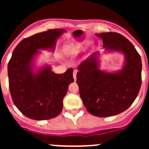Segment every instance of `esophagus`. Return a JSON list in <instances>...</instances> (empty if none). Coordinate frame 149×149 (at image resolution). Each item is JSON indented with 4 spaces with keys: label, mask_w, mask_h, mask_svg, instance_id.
I'll list each match as a JSON object with an SVG mask.
<instances>
[{
    "label": "esophagus",
    "mask_w": 149,
    "mask_h": 149,
    "mask_svg": "<svg viewBox=\"0 0 149 149\" xmlns=\"http://www.w3.org/2000/svg\"><path fill=\"white\" fill-rule=\"evenodd\" d=\"M77 71L74 69L73 72V77H74V81H76V79H77V77H76V76H77Z\"/></svg>",
    "instance_id": "esophagus-1"
}]
</instances>
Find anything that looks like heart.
Instances as JSON below:
<instances>
[{
    "label": "heart",
    "mask_w": 149,
    "mask_h": 149,
    "mask_svg": "<svg viewBox=\"0 0 149 149\" xmlns=\"http://www.w3.org/2000/svg\"><path fill=\"white\" fill-rule=\"evenodd\" d=\"M82 48V43H72L66 48L67 54L73 56L76 54ZM89 48H91V45H89Z\"/></svg>",
    "instance_id": "b5f03b06"
}]
</instances>
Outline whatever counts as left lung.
Masks as SVG:
<instances>
[{"instance_id": "8db88e82", "label": "left lung", "mask_w": 149, "mask_h": 149, "mask_svg": "<svg viewBox=\"0 0 149 149\" xmlns=\"http://www.w3.org/2000/svg\"><path fill=\"white\" fill-rule=\"evenodd\" d=\"M106 50L122 51L126 60L118 73L98 68L93 54L77 66L79 93L88 112L98 117L112 116L127 110L136 99L142 84L141 57L132 43L116 32L97 34Z\"/></svg>"}]
</instances>
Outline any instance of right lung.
<instances>
[{
    "label": "right lung",
    "mask_w": 149,
    "mask_h": 149,
    "mask_svg": "<svg viewBox=\"0 0 149 149\" xmlns=\"http://www.w3.org/2000/svg\"><path fill=\"white\" fill-rule=\"evenodd\" d=\"M63 29H51L25 38L18 43L8 63L9 87L13 103L25 116L34 120H46L57 116L69 84L74 81L73 68L65 73H54L45 67L37 74L31 61L37 49L54 50Z\"/></svg>",
    "instance_id": "1"
}]
</instances>
